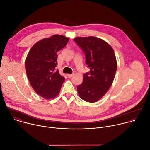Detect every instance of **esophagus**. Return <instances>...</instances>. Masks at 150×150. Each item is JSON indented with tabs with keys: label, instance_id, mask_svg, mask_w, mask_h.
<instances>
[{
	"label": "esophagus",
	"instance_id": "obj_1",
	"mask_svg": "<svg viewBox=\"0 0 150 150\" xmlns=\"http://www.w3.org/2000/svg\"><path fill=\"white\" fill-rule=\"evenodd\" d=\"M67 76H68V77H69V78H71L72 76H74V74H68Z\"/></svg>",
	"mask_w": 150,
	"mask_h": 150
}]
</instances>
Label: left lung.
<instances>
[{"mask_svg": "<svg viewBox=\"0 0 150 150\" xmlns=\"http://www.w3.org/2000/svg\"><path fill=\"white\" fill-rule=\"evenodd\" d=\"M85 53L90 71L83 74V82L77 86L79 97L90 103L99 100L110 88L117 69L112 47L102 39L90 36L74 39Z\"/></svg>", "mask_w": 150, "mask_h": 150, "instance_id": "1", "label": "left lung"}]
</instances>
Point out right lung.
<instances>
[{
	"label": "right lung",
	"mask_w": 150,
	"mask_h": 150,
	"mask_svg": "<svg viewBox=\"0 0 150 150\" xmlns=\"http://www.w3.org/2000/svg\"><path fill=\"white\" fill-rule=\"evenodd\" d=\"M69 38L54 35L37 42L29 51L25 60L27 77L34 91L45 99L59 93L65 78L56 71L57 52L65 47Z\"/></svg>",
	"instance_id": "obj_1"
}]
</instances>
